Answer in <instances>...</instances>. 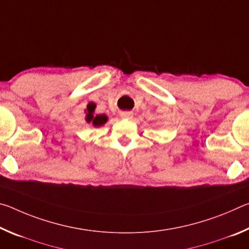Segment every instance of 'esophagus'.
<instances>
[{
  "label": "esophagus",
  "instance_id": "1",
  "mask_svg": "<svg viewBox=\"0 0 249 249\" xmlns=\"http://www.w3.org/2000/svg\"><path fill=\"white\" fill-rule=\"evenodd\" d=\"M132 116H133V113H132V112H122V113H121V117H122V119L129 120V119H132Z\"/></svg>",
  "mask_w": 249,
  "mask_h": 249
}]
</instances>
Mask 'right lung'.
I'll use <instances>...</instances> for the list:
<instances>
[{"instance_id":"1","label":"right lung","mask_w":249,"mask_h":249,"mask_svg":"<svg viewBox=\"0 0 249 249\" xmlns=\"http://www.w3.org/2000/svg\"><path fill=\"white\" fill-rule=\"evenodd\" d=\"M94 108H95V104L94 103H90L88 105V114H87V122L89 123V122H92V124L94 126H101L103 125L105 122L107 121V117L105 116L104 114L102 115H93V112H94Z\"/></svg>"}]
</instances>
